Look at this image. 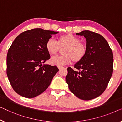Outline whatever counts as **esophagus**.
<instances>
[{"label":"esophagus","instance_id":"34e87169","mask_svg":"<svg viewBox=\"0 0 122 122\" xmlns=\"http://www.w3.org/2000/svg\"><path fill=\"white\" fill-rule=\"evenodd\" d=\"M57 67L59 70H60V69H61L62 68H63V67H60V66H57Z\"/></svg>","mask_w":122,"mask_h":122}]
</instances>
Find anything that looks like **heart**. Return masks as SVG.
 <instances>
[{"label":"heart","mask_w":122,"mask_h":122,"mask_svg":"<svg viewBox=\"0 0 122 122\" xmlns=\"http://www.w3.org/2000/svg\"><path fill=\"white\" fill-rule=\"evenodd\" d=\"M63 47V55L52 57L50 60L51 64L62 67L70 63L72 60L74 63H78L84 59L87 53L86 45L71 33L60 36L57 42L52 38H50L45 44L47 52L51 55H56L60 49Z\"/></svg>","instance_id":"b5f03b06"}]
</instances>
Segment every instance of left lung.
<instances>
[{
	"label": "left lung",
	"instance_id": "1",
	"mask_svg": "<svg viewBox=\"0 0 122 122\" xmlns=\"http://www.w3.org/2000/svg\"><path fill=\"white\" fill-rule=\"evenodd\" d=\"M77 35L86 41L87 53L73 70L68 67L66 83L73 94L83 100H90L104 92L113 70V56L106 40L99 33L84 30Z\"/></svg>",
	"mask_w": 122,
	"mask_h": 122
}]
</instances>
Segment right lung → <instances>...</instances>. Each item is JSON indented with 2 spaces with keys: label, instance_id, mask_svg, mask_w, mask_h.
<instances>
[{
  "label": "right lung",
  "instance_id": "right-lung-1",
  "mask_svg": "<svg viewBox=\"0 0 122 122\" xmlns=\"http://www.w3.org/2000/svg\"><path fill=\"white\" fill-rule=\"evenodd\" d=\"M58 32L34 28L20 34L9 49L6 73L15 92L23 97L33 98L49 86L59 69L43 64L50 58L45 44Z\"/></svg>",
  "mask_w": 122,
  "mask_h": 122
}]
</instances>
